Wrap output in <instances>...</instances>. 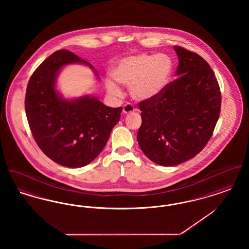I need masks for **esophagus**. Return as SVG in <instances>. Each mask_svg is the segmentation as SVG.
Returning <instances> with one entry per match:
<instances>
[{"label":"esophagus","mask_w":249,"mask_h":249,"mask_svg":"<svg viewBox=\"0 0 249 249\" xmlns=\"http://www.w3.org/2000/svg\"><path fill=\"white\" fill-rule=\"evenodd\" d=\"M134 107L132 105H130V104H126L124 107H123V114L124 115H128V114H130V113H132V112H134Z\"/></svg>","instance_id":"1"}]
</instances>
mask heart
I'll return each instance as SVG.
<instances>
[{"instance_id": "1", "label": "heart", "mask_w": 249, "mask_h": 249, "mask_svg": "<svg viewBox=\"0 0 249 249\" xmlns=\"http://www.w3.org/2000/svg\"><path fill=\"white\" fill-rule=\"evenodd\" d=\"M173 71L174 63L168 55L138 53L116 61L111 75L118 83L129 86L130 96L134 100L148 102L165 91ZM115 81L107 79V90L111 94H120L121 89Z\"/></svg>"}]
</instances>
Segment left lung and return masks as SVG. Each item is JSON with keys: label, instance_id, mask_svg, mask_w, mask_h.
I'll list each match as a JSON object with an SVG mask.
<instances>
[{"label": "left lung", "instance_id": "8db88e82", "mask_svg": "<svg viewBox=\"0 0 249 249\" xmlns=\"http://www.w3.org/2000/svg\"><path fill=\"white\" fill-rule=\"evenodd\" d=\"M178 79L153 101L141 102L137 142L156 164L175 166L200 153L219 118L221 94L209 64L194 52L174 47Z\"/></svg>", "mask_w": 249, "mask_h": 249}]
</instances>
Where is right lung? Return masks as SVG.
Here are the masks:
<instances>
[{"label": "right lung", "instance_id": "obj_1", "mask_svg": "<svg viewBox=\"0 0 249 249\" xmlns=\"http://www.w3.org/2000/svg\"><path fill=\"white\" fill-rule=\"evenodd\" d=\"M70 64L94 67L67 50H58L45 59L30 78L25 110L36 143L50 160L69 168L94 160L120 119L122 107L105 106L89 94L65 98L58 89L61 70Z\"/></svg>", "mask_w": 249, "mask_h": 249}]
</instances>
